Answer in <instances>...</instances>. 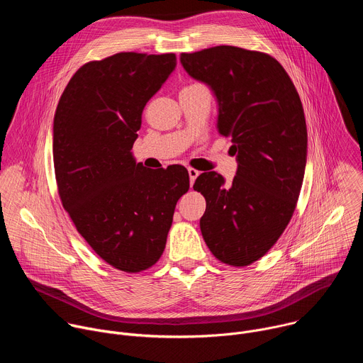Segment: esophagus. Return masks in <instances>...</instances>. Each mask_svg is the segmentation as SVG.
Listing matches in <instances>:
<instances>
[{
    "instance_id": "34e87169",
    "label": "esophagus",
    "mask_w": 363,
    "mask_h": 363,
    "mask_svg": "<svg viewBox=\"0 0 363 363\" xmlns=\"http://www.w3.org/2000/svg\"><path fill=\"white\" fill-rule=\"evenodd\" d=\"M188 174H189V184H191V186H192L194 182H195V179H196V177L199 175V171H196V169H194V168H188Z\"/></svg>"
}]
</instances>
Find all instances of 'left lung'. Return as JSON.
<instances>
[{
	"label": "left lung",
	"mask_w": 363,
	"mask_h": 363,
	"mask_svg": "<svg viewBox=\"0 0 363 363\" xmlns=\"http://www.w3.org/2000/svg\"><path fill=\"white\" fill-rule=\"evenodd\" d=\"M181 63L214 91L218 133L231 138L238 164L231 185L214 171L196 178L194 189L206 201L201 233L221 263L244 267L293 217L307 157L301 100L283 66L262 51L217 45L182 53Z\"/></svg>",
	"instance_id": "left-lung-1"
}]
</instances>
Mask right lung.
Returning a JSON list of instances; mask_svg holds the SVG:
<instances>
[{
	"mask_svg": "<svg viewBox=\"0 0 363 363\" xmlns=\"http://www.w3.org/2000/svg\"><path fill=\"white\" fill-rule=\"evenodd\" d=\"M177 66L174 53H118L82 66L55 115L59 195L79 234L112 267L139 273L157 263L178 199L189 189L182 165L146 169L132 146L142 112Z\"/></svg>",
	"mask_w": 363,
	"mask_h": 363,
	"instance_id": "add662e5",
	"label": "right lung"
}]
</instances>
